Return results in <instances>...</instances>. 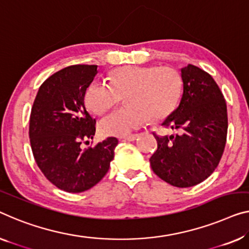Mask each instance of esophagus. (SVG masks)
<instances>
[{"label": "esophagus", "mask_w": 249, "mask_h": 249, "mask_svg": "<svg viewBox=\"0 0 249 249\" xmlns=\"http://www.w3.org/2000/svg\"><path fill=\"white\" fill-rule=\"evenodd\" d=\"M137 134H131V135H127V136H124L123 140L124 141H134L136 140Z\"/></svg>", "instance_id": "obj_1"}]
</instances>
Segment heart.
I'll return each mask as SVG.
<instances>
[{"instance_id": "heart-1", "label": "heart", "mask_w": 249, "mask_h": 249, "mask_svg": "<svg viewBox=\"0 0 249 249\" xmlns=\"http://www.w3.org/2000/svg\"><path fill=\"white\" fill-rule=\"evenodd\" d=\"M109 85L94 81L87 87L84 102L95 115L114 108L124 98L126 106L103 118L99 133L125 136L148 121L160 122L171 114L180 101L182 78L172 67L123 66L108 76Z\"/></svg>"}]
</instances>
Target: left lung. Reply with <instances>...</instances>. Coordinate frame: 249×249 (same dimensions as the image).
I'll return each instance as SVG.
<instances>
[{"label":"left lung","instance_id":"1","mask_svg":"<svg viewBox=\"0 0 249 249\" xmlns=\"http://www.w3.org/2000/svg\"><path fill=\"white\" fill-rule=\"evenodd\" d=\"M183 94L178 108L163 126L180 132L153 133L158 148L150 159L153 172L178 188L196 185L219 164L227 141L228 117L224 95L205 70L194 65L181 69Z\"/></svg>","mask_w":249,"mask_h":249}]
</instances>
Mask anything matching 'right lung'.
<instances>
[{"label": "right lung", "mask_w": 249, "mask_h": 249, "mask_svg": "<svg viewBox=\"0 0 249 249\" xmlns=\"http://www.w3.org/2000/svg\"><path fill=\"white\" fill-rule=\"evenodd\" d=\"M98 70L96 65H73L43 81L30 115L33 157L44 177L67 192L86 191L107 173L116 137L81 148L96 132V120L86 110L84 95Z\"/></svg>", "instance_id": "add662e5"}]
</instances>
